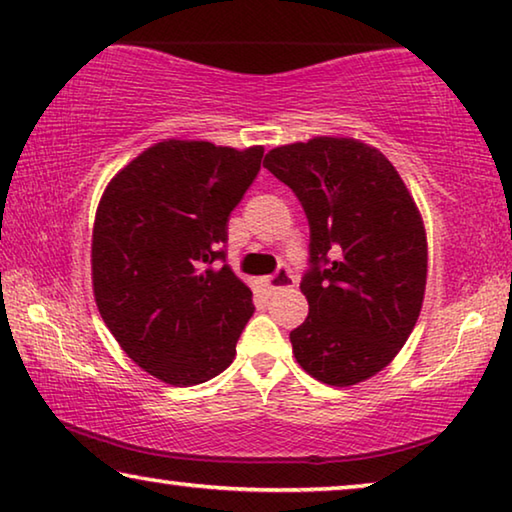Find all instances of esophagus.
Segmentation results:
<instances>
[{
  "mask_svg": "<svg viewBox=\"0 0 512 512\" xmlns=\"http://www.w3.org/2000/svg\"><path fill=\"white\" fill-rule=\"evenodd\" d=\"M262 282H264V287L269 289V292H278V289L294 287L296 276H294L292 271L287 269V266H282V269H278L276 273H273V276H266V278H262Z\"/></svg>",
  "mask_w": 512,
  "mask_h": 512,
  "instance_id": "esophagus-1",
  "label": "esophagus"
}]
</instances>
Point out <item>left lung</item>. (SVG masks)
Here are the masks:
<instances>
[{
    "instance_id": "obj_1",
    "label": "left lung",
    "mask_w": 512,
    "mask_h": 512,
    "mask_svg": "<svg viewBox=\"0 0 512 512\" xmlns=\"http://www.w3.org/2000/svg\"><path fill=\"white\" fill-rule=\"evenodd\" d=\"M264 167L299 197L310 223V312L289 333L296 363L329 386L375 377L398 356L423 308L427 236L409 188L379 149L312 137L271 149Z\"/></svg>"
}]
</instances>
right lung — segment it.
<instances>
[{
  "label": "right lung",
  "mask_w": 512,
  "mask_h": 512,
  "mask_svg": "<svg viewBox=\"0 0 512 512\" xmlns=\"http://www.w3.org/2000/svg\"><path fill=\"white\" fill-rule=\"evenodd\" d=\"M264 147L163 140L103 190L91 234L94 299L114 340L151 377L195 386L234 361L253 292L223 259L227 220Z\"/></svg>",
  "instance_id": "right-lung-1"
}]
</instances>
